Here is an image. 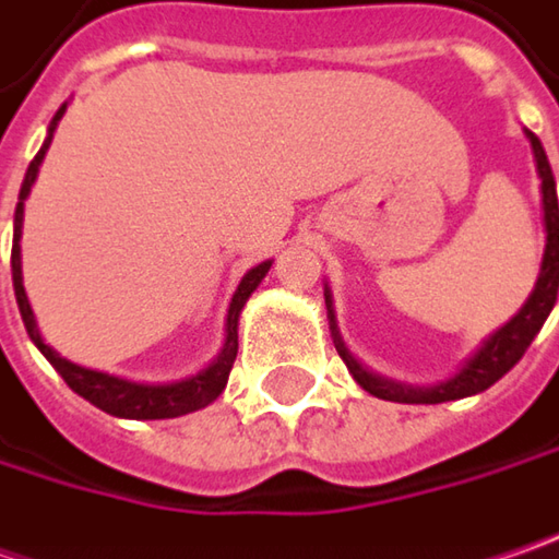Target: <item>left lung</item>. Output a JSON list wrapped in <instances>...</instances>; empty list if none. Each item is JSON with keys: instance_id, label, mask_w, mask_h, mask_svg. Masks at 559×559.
<instances>
[{"instance_id": "left-lung-1", "label": "left lung", "mask_w": 559, "mask_h": 559, "mask_svg": "<svg viewBox=\"0 0 559 559\" xmlns=\"http://www.w3.org/2000/svg\"><path fill=\"white\" fill-rule=\"evenodd\" d=\"M528 143H532V153H535V168H538V178H542V209H545V255H542V272L535 281V290L528 294V300L522 304V309L507 322L498 328L481 347L475 353L473 359L448 381H438L431 388H413V384H401V381H391V378H381L376 372H369L344 344L337 322H334V306H331V290L325 287V306H328V325H331V337H334V347L341 353V359L347 362L350 376L356 378V384L362 391H369L378 401H394V403H448L460 401V397H473L488 391L495 381L507 376L516 362L522 359V353L528 350V344L535 341V334L542 331L545 319L550 316V309L557 304L559 290V206H557V183H554V171H550V162L545 156V146L542 140L525 131Z\"/></svg>"}]
</instances>
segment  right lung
I'll use <instances>...</instances> for the list:
<instances>
[{
    "mask_svg": "<svg viewBox=\"0 0 559 559\" xmlns=\"http://www.w3.org/2000/svg\"><path fill=\"white\" fill-rule=\"evenodd\" d=\"M68 109V103L56 111L52 124H49V136L43 140L39 153L34 156V162L27 165V175H24V183H21V197H17V209H14V243H12V281H14V300H17V309H21V319H24V328L31 334V341L37 344L39 353L56 366V372L64 378V384L81 394L84 401H90L93 406H99L103 413L109 416H118V419H175V416H187V413H197L209 403L215 401L225 384H228V376H231L234 359H237V319H240V309L250 300L259 281L269 275L272 269V259L269 262H259L255 269H250L243 281L237 284L234 290L231 306H228V325H225V347L222 353L209 362L203 372L197 376L181 378V381H168V384H136V381H128V378L106 376V372H96V369H84L78 362H68L64 356L52 350L43 334H39L37 319H34V309H31V300L24 294V278H21V228H24V200L31 193V187L37 181L39 165L46 158V150L52 143V134L59 128L61 115Z\"/></svg>",
    "mask_w": 559,
    "mask_h": 559,
    "instance_id": "add662e5",
    "label": "right lung"
}]
</instances>
